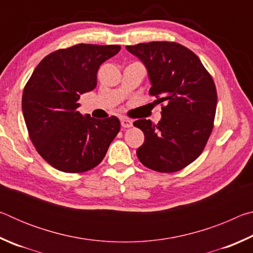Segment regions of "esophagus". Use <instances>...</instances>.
I'll return each instance as SVG.
<instances>
[{
    "label": "esophagus",
    "mask_w": 253,
    "mask_h": 253,
    "mask_svg": "<svg viewBox=\"0 0 253 253\" xmlns=\"http://www.w3.org/2000/svg\"><path fill=\"white\" fill-rule=\"evenodd\" d=\"M121 124H122V126L124 128H129V127L132 126V122L130 121V119H128V118H122L121 119Z\"/></svg>",
    "instance_id": "1"
}]
</instances>
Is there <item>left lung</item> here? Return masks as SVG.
<instances>
[{
	"mask_svg": "<svg viewBox=\"0 0 253 253\" xmlns=\"http://www.w3.org/2000/svg\"><path fill=\"white\" fill-rule=\"evenodd\" d=\"M126 49L146 67L149 93L165 102L156 125L149 119L134 123L145 136L137 157L153 170L177 172L201 155L211 135L215 84L198 55L176 42L153 41Z\"/></svg>",
	"mask_w": 253,
	"mask_h": 253,
	"instance_id": "left-lung-1",
	"label": "left lung"
}]
</instances>
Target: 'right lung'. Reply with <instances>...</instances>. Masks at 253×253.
Wrapping results in <instances>:
<instances>
[{
  "mask_svg": "<svg viewBox=\"0 0 253 253\" xmlns=\"http://www.w3.org/2000/svg\"><path fill=\"white\" fill-rule=\"evenodd\" d=\"M119 50L84 43L57 50L25 84L22 111L30 139L54 169L83 173L96 168L121 129L117 117L96 119L78 111L80 95L96 88L100 65Z\"/></svg>",
  "mask_w": 253,
  "mask_h": 253,
  "instance_id": "add662e5",
  "label": "right lung"
}]
</instances>
